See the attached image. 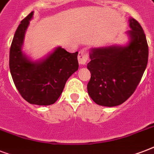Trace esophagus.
<instances>
[{
    "mask_svg": "<svg viewBox=\"0 0 154 154\" xmlns=\"http://www.w3.org/2000/svg\"><path fill=\"white\" fill-rule=\"evenodd\" d=\"M89 60L88 53L85 49H82L78 53V62L80 65H85Z\"/></svg>",
    "mask_w": 154,
    "mask_h": 154,
    "instance_id": "1",
    "label": "esophagus"
}]
</instances>
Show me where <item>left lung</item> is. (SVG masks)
Segmentation results:
<instances>
[{
    "label": "left lung",
    "instance_id": "8db88e82",
    "mask_svg": "<svg viewBox=\"0 0 154 154\" xmlns=\"http://www.w3.org/2000/svg\"><path fill=\"white\" fill-rule=\"evenodd\" d=\"M126 45L91 48L87 68L91 78L88 94L99 105L113 107L124 103L134 94L147 66L149 49L141 25L129 18Z\"/></svg>",
    "mask_w": 154,
    "mask_h": 154
}]
</instances>
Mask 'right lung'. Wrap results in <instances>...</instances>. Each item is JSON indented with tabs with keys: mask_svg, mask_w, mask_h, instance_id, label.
<instances>
[{
	"mask_svg": "<svg viewBox=\"0 0 154 154\" xmlns=\"http://www.w3.org/2000/svg\"><path fill=\"white\" fill-rule=\"evenodd\" d=\"M33 12L23 19L16 30L9 52V69L16 88L23 98L37 105L57 101L69 77L78 69V52L70 53L58 46L39 60H32L22 51L25 35Z\"/></svg>",
	"mask_w": 154,
	"mask_h": 154,
	"instance_id": "1",
	"label": "right lung"
}]
</instances>
